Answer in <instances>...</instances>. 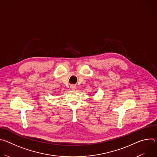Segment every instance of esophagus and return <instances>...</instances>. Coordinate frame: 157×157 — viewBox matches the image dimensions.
<instances>
[{"label": "esophagus", "instance_id": "1", "mask_svg": "<svg viewBox=\"0 0 157 157\" xmlns=\"http://www.w3.org/2000/svg\"><path fill=\"white\" fill-rule=\"evenodd\" d=\"M71 88L72 89H76V86L73 84V85L71 86Z\"/></svg>", "mask_w": 157, "mask_h": 157}]
</instances>
